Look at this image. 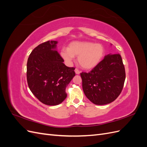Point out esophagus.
Returning a JSON list of instances; mask_svg holds the SVG:
<instances>
[{
    "label": "esophagus",
    "instance_id": "obj_1",
    "mask_svg": "<svg viewBox=\"0 0 147 147\" xmlns=\"http://www.w3.org/2000/svg\"><path fill=\"white\" fill-rule=\"evenodd\" d=\"M75 74H77V75H79L80 74V71L78 69H75Z\"/></svg>",
    "mask_w": 147,
    "mask_h": 147
}]
</instances>
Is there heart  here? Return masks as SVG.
Instances as JSON below:
<instances>
[{"label": "heart", "instance_id": "1", "mask_svg": "<svg viewBox=\"0 0 147 147\" xmlns=\"http://www.w3.org/2000/svg\"><path fill=\"white\" fill-rule=\"evenodd\" d=\"M104 48L100 44L91 42H72L63 50L61 55L68 64H71L74 56H78V62L82 68L91 69L94 68L103 58Z\"/></svg>", "mask_w": 147, "mask_h": 147}]
</instances>
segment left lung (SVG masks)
<instances>
[{
	"mask_svg": "<svg viewBox=\"0 0 147 147\" xmlns=\"http://www.w3.org/2000/svg\"><path fill=\"white\" fill-rule=\"evenodd\" d=\"M87 98L96 105L108 104L121 93L126 74L121 56L109 54L91 72L80 74Z\"/></svg>",
	"mask_w": 147,
	"mask_h": 147,
	"instance_id": "1",
	"label": "left lung"
}]
</instances>
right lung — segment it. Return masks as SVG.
I'll list each match as a JSON object with an SVG mask.
<instances>
[{"mask_svg":"<svg viewBox=\"0 0 147 147\" xmlns=\"http://www.w3.org/2000/svg\"><path fill=\"white\" fill-rule=\"evenodd\" d=\"M57 41L40 44L29 55L27 81L32 94L43 104L57 105L67 97L66 86L75 75L74 67H69L56 50Z\"/></svg>","mask_w":147,"mask_h":147,"instance_id":"right-lung-1","label":"right lung"}]
</instances>
